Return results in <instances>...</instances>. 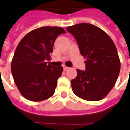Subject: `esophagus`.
<instances>
[{
    "label": "esophagus",
    "instance_id": "esophagus-1",
    "mask_svg": "<svg viewBox=\"0 0 130 130\" xmlns=\"http://www.w3.org/2000/svg\"><path fill=\"white\" fill-rule=\"evenodd\" d=\"M63 69H64V70H68V69H69V68L65 65V66H63Z\"/></svg>",
    "mask_w": 130,
    "mask_h": 130
}]
</instances>
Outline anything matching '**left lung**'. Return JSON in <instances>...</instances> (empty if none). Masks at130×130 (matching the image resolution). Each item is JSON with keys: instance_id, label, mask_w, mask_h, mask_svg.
<instances>
[{"instance_id": "8db88e82", "label": "left lung", "mask_w": 130, "mask_h": 130, "mask_svg": "<svg viewBox=\"0 0 130 130\" xmlns=\"http://www.w3.org/2000/svg\"><path fill=\"white\" fill-rule=\"evenodd\" d=\"M66 29L75 37L81 55L86 59V70L78 69L77 76L71 81L74 93L85 100H100L114 86L120 73V62L114 42L93 24H76Z\"/></svg>"}]
</instances>
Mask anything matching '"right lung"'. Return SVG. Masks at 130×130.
<instances>
[{
    "label": "right lung",
    "mask_w": 130,
    "mask_h": 130,
    "mask_svg": "<svg viewBox=\"0 0 130 130\" xmlns=\"http://www.w3.org/2000/svg\"><path fill=\"white\" fill-rule=\"evenodd\" d=\"M65 32L60 27H41L28 32L19 43L11 71L17 87L27 100L40 102L54 95L63 68L46 60H50L57 37Z\"/></svg>",
    "instance_id": "obj_1"
}]
</instances>
